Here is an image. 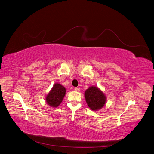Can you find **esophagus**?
Instances as JSON below:
<instances>
[{"mask_svg": "<svg viewBox=\"0 0 154 154\" xmlns=\"http://www.w3.org/2000/svg\"><path fill=\"white\" fill-rule=\"evenodd\" d=\"M75 91H80V88H74V89H73Z\"/></svg>", "mask_w": 154, "mask_h": 154, "instance_id": "34e87169", "label": "esophagus"}]
</instances>
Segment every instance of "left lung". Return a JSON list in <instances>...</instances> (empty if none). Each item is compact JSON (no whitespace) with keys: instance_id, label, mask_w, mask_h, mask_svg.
<instances>
[{"instance_id":"1","label":"left lung","mask_w":154,"mask_h":154,"mask_svg":"<svg viewBox=\"0 0 154 154\" xmlns=\"http://www.w3.org/2000/svg\"><path fill=\"white\" fill-rule=\"evenodd\" d=\"M85 97L88 107L92 111L102 109L106 103V96L97 86H91L85 92Z\"/></svg>"}]
</instances>
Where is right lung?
<instances>
[{
  "label": "right lung",
  "instance_id": "add662e5",
  "mask_svg": "<svg viewBox=\"0 0 154 154\" xmlns=\"http://www.w3.org/2000/svg\"><path fill=\"white\" fill-rule=\"evenodd\" d=\"M66 92V90L62 85L58 82L55 83L49 93L46 96V103L52 108L58 107L62 103Z\"/></svg>",
  "mask_w": 154,
  "mask_h": 154
}]
</instances>
